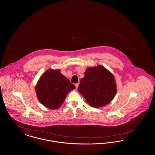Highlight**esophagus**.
<instances>
[{"mask_svg":"<svg viewBox=\"0 0 155 155\" xmlns=\"http://www.w3.org/2000/svg\"><path fill=\"white\" fill-rule=\"evenodd\" d=\"M78 85H79V84H78V83H77V84H75V87H76V89H77L78 87Z\"/></svg>","mask_w":155,"mask_h":155,"instance_id":"34e87169","label":"esophagus"}]
</instances>
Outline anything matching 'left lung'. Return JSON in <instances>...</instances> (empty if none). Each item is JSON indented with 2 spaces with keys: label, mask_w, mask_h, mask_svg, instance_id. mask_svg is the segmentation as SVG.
<instances>
[{
  "label": "left lung",
  "mask_w": 155,
  "mask_h": 155,
  "mask_svg": "<svg viewBox=\"0 0 155 155\" xmlns=\"http://www.w3.org/2000/svg\"><path fill=\"white\" fill-rule=\"evenodd\" d=\"M81 78L78 91L87 103L93 107L107 105L117 94V87L113 74L102 65L89 67Z\"/></svg>",
  "instance_id": "obj_1"
}]
</instances>
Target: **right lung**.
I'll list each match as a JSON object with an SVG mask.
<instances>
[{
    "mask_svg": "<svg viewBox=\"0 0 155 155\" xmlns=\"http://www.w3.org/2000/svg\"><path fill=\"white\" fill-rule=\"evenodd\" d=\"M75 88L74 84L61 73L59 69H49L38 80L35 92L40 103L54 110L61 106L69 92Z\"/></svg>",
    "mask_w": 155,
    "mask_h": 155,
    "instance_id": "right-lung-1",
    "label": "right lung"
}]
</instances>
